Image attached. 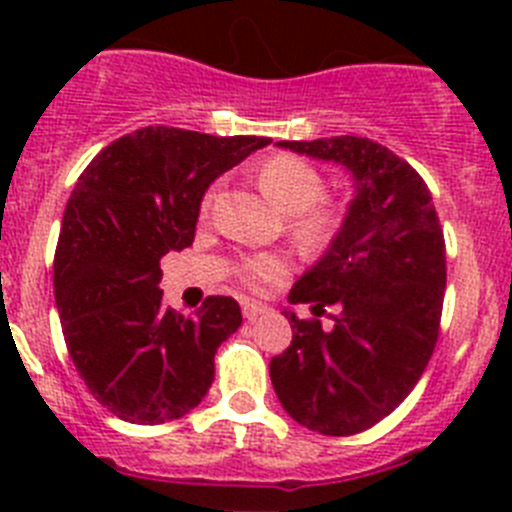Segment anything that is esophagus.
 <instances>
[{"label":"esophagus","instance_id":"esophagus-1","mask_svg":"<svg viewBox=\"0 0 512 512\" xmlns=\"http://www.w3.org/2000/svg\"><path fill=\"white\" fill-rule=\"evenodd\" d=\"M266 312H269V307L261 305V302H253V300L243 302V318L246 320H256L261 318V315H266Z\"/></svg>","mask_w":512,"mask_h":512}]
</instances>
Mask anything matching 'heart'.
<instances>
[{"label":"heart","mask_w":512,"mask_h":512,"mask_svg":"<svg viewBox=\"0 0 512 512\" xmlns=\"http://www.w3.org/2000/svg\"><path fill=\"white\" fill-rule=\"evenodd\" d=\"M259 187L279 210L287 212V230L307 256H323L336 246L346 225V210L338 202L325 200V179L305 158L277 153L259 166ZM215 187L202 197V212H210ZM289 264L279 253H259L241 264L243 282L264 287L287 277Z\"/></svg>","instance_id":"heart-1"}]
</instances>
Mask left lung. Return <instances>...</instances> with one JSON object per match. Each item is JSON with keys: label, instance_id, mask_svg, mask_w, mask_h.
Returning a JSON list of instances; mask_svg holds the SVG:
<instances>
[{"label": "left lung", "instance_id": "1", "mask_svg": "<svg viewBox=\"0 0 512 512\" xmlns=\"http://www.w3.org/2000/svg\"><path fill=\"white\" fill-rule=\"evenodd\" d=\"M277 146L346 166L354 200L336 246L289 292L315 315L341 312L323 328L284 310L292 343L271 359V384L300 425L354 436L387 418L431 361L446 289L443 230L420 174L390 148L356 135Z\"/></svg>", "mask_w": 512, "mask_h": 512}]
</instances>
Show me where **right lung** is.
Returning <instances> with one entry per match:
<instances>
[{"label": "right lung", "instance_id": "obj_1", "mask_svg": "<svg viewBox=\"0 0 512 512\" xmlns=\"http://www.w3.org/2000/svg\"><path fill=\"white\" fill-rule=\"evenodd\" d=\"M269 143L151 125L112 140L79 176L63 212L53 289L76 372L120 420L182 418L210 390L215 351L241 328V307L217 295L189 318L169 310L158 261L192 246L217 176Z\"/></svg>", "mask_w": 512, "mask_h": 512}]
</instances>
